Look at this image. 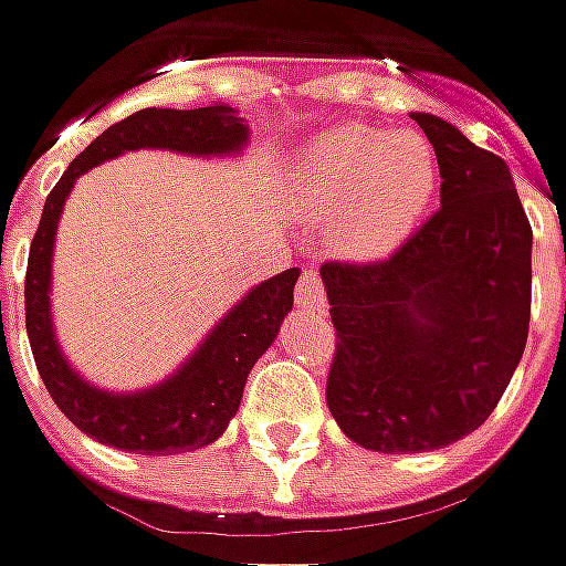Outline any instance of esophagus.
I'll use <instances>...</instances> for the list:
<instances>
[{"label": "esophagus", "mask_w": 566, "mask_h": 566, "mask_svg": "<svg viewBox=\"0 0 566 566\" xmlns=\"http://www.w3.org/2000/svg\"><path fill=\"white\" fill-rule=\"evenodd\" d=\"M297 307L304 310H323L326 307V287H323V279H319V272L310 265L301 272V279H297Z\"/></svg>", "instance_id": "obj_1"}]
</instances>
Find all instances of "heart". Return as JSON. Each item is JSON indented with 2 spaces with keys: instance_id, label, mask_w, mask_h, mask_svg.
<instances>
[{
  "instance_id": "heart-1",
  "label": "heart",
  "mask_w": 566,
  "mask_h": 566,
  "mask_svg": "<svg viewBox=\"0 0 566 566\" xmlns=\"http://www.w3.org/2000/svg\"><path fill=\"white\" fill-rule=\"evenodd\" d=\"M433 189V148L411 129L382 136L370 126H335L294 170V202L313 218H332V247L352 259H380L406 243Z\"/></svg>"
}]
</instances>
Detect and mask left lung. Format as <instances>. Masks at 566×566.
<instances>
[{
	"mask_svg": "<svg viewBox=\"0 0 566 566\" xmlns=\"http://www.w3.org/2000/svg\"><path fill=\"white\" fill-rule=\"evenodd\" d=\"M440 209L377 262H323L335 355L326 402L364 450L424 453L488 421L532 310V228L504 158L415 113Z\"/></svg>",
	"mask_w": 566,
	"mask_h": 566,
	"instance_id": "obj_1",
	"label": "left lung"
}]
</instances>
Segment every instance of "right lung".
Listing matches in <instances>:
<instances>
[{"label": "right lung", "instance_id": "1", "mask_svg": "<svg viewBox=\"0 0 566 566\" xmlns=\"http://www.w3.org/2000/svg\"><path fill=\"white\" fill-rule=\"evenodd\" d=\"M243 142H247V126L228 104H211L199 111L148 107L113 123L107 133L94 138L69 164L60 184L46 196L38 234L31 240L28 279H24L28 338L38 360L40 380L62 415L75 428L85 430L87 437L107 447L129 453L167 455L199 450L218 440L240 408V396L253 364L275 342L279 326L294 304V282L301 272L287 269L253 287L218 323V329L206 338V345L167 382L136 396L101 392L72 374L50 326V259H53V237H56L62 202L85 170L123 151L170 148L186 155H231Z\"/></svg>", "mask_w": 566, "mask_h": 566}]
</instances>
